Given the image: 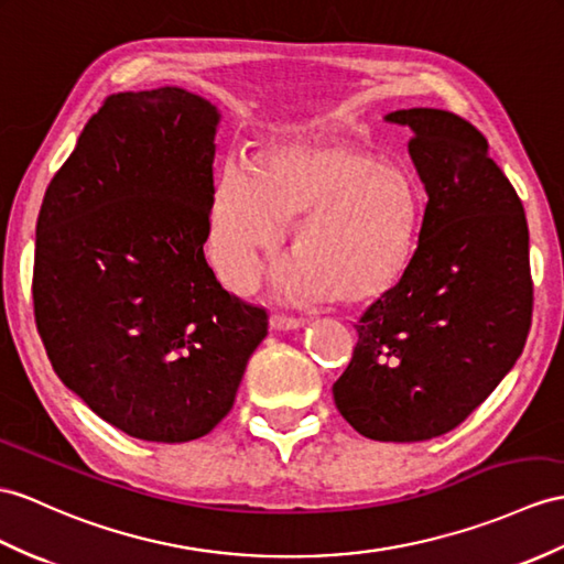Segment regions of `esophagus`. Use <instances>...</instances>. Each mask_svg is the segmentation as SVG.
Here are the masks:
<instances>
[{"instance_id": "esophagus-1", "label": "esophagus", "mask_w": 564, "mask_h": 564, "mask_svg": "<svg viewBox=\"0 0 564 564\" xmlns=\"http://www.w3.org/2000/svg\"><path fill=\"white\" fill-rule=\"evenodd\" d=\"M304 325V318H296V315H284V313H274L270 318L272 329H296Z\"/></svg>"}]
</instances>
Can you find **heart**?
<instances>
[{"mask_svg":"<svg viewBox=\"0 0 564 564\" xmlns=\"http://www.w3.org/2000/svg\"><path fill=\"white\" fill-rule=\"evenodd\" d=\"M294 216L296 258L278 272L280 290L364 301L402 272L421 188L402 162L345 139L286 135L260 148L251 167L229 162L210 198V253L229 290H253Z\"/></svg>","mask_w":564,"mask_h":564,"instance_id":"b5f03b06","label":"heart"}]
</instances>
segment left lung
<instances>
[{
    "label": "left lung",
    "mask_w": 564,
    "mask_h": 564,
    "mask_svg": "<svg viewBox=\"0 0 564 564\" xmlns=\"http://www.w3.org/2000/svg\"><path fill=\"white\" fill-rule=\"evenodd\" d=\"M386 119L411 129L409 155L429 200L402 274L354 325L359 341L333 397L370 441L421 443L457 429L524 349L529 227L469 121L431 107Z\"/></svg>",
    "instance_id": "obj_1"
}]
</instances>
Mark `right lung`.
<instances>
[{
    "label": "right lung",
    "instance_id": "right-lung-1",
    "mask_svg": "<svg viewBox=\"0 0 564 564\" xmlns=\"http://www.w3.org/2000/svg\"><path fill=\"white\" fill-rule=\"evenodd\" d=\"M217 107L176 86L109 95L45 191L33 304L54 373L102 421L188 443L223 421L268 313L205 260Z\"/></svg>",
    "mask_w": 564,
    "mask_h": 564
}]
</instances>
